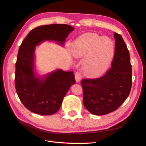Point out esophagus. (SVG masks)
<instances>
[{
  "label": "esophagus",
  "instance_id": "obj_1",
  "mask_svg": "<svg viewBox=\"0 0 146 146\" xmlns=\"http://www.w3.org/2000/svg\"><path fill=\"white\" fill-rule=\"evenodd\" d=\"M82 78V76H81V73L79 72H76L75 73V80L77 83H78L80 82Z\"/></svg>",
  "mask_w": 146,
  "mask_h": 146
}]
</instances>
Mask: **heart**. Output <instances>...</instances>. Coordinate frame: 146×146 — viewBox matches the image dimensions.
Instances as JSON below:
<instances>
[{
  "label": "heart",
  "mask_w": 146,
  "mask_h": 146,
  "mask_svg": "<svg viewBox=\"0 0 146 146\" xmlns=\"http://www.w3.org/2000/svg\"><path fill=\"white\" fill-rule=\"evenodd\" d=\"M73 53L76 58H84L82 68L90 78H98L107 72L115 56V43L108 36L86 33L73 43Z\"/></svg>",
  "instance_id": "1"
}]
</instances>
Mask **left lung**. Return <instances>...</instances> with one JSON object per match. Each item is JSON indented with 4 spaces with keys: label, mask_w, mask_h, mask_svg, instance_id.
Instances as JSON below:
<instances>
[{
    "label": "left lung",
    "mask_w": 146,
    "mask_h": 146,
    "mask_svg": "<svg viewBox=\"0 0 146 146\" xmlns=\"http://www.w3.org/2000/svg\"><path fill=\"white\" fill-rule=\"evenodd\" d=\"M115 56L111 69L101 78L83 80V105L95 115L116 110L129 95L132 86V66L129 52L122 37L114 33Z\"/></svg>",
    "instance_id": "1"
}]
</instances>
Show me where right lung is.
I'll return each mask as SVG.
<instances>
[{
  "mask_svg": "<svg viewBox=\"0 0 146 146\" xmlns=\"http://www.w3.org/2000/svg\"><path fill=\"white\" fill-rule=\"evenodd\" d=\"M74 29L67 24L39 26L31 31L20 46L15 63V89L23 104L34 113L42 115L56 113L64 96L76 82L73 71L58 69L39 75L35 64L36 47L44 41L63 46Z\"/></svg>",
  "mask_w": 146,
  "mask_h": 146,
  "instance_id": "obj_1",
  "label": "right lung"
}]
</instances>
